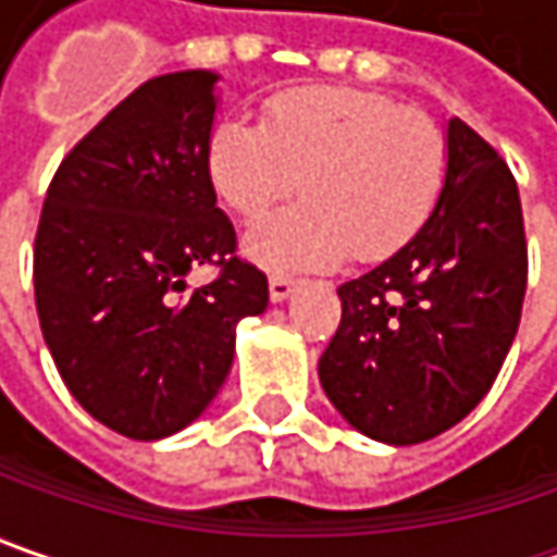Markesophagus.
Instances as JSON below:
<instances>
[{
	"mask_svg": "<svg viewBox=\"0 0 557 557\" xmlns=\"http://www.w3.org/2000/svg\"><path fill=\"white\" fill-rule=\"evenodd\" d=\"M268 289H271V302H286V299L299 289V280L283 277V274H271Z\"/></svg>",
	"mask_w": 557,
	"mask_h": 557,
	"instance_id": "esophagus-1",
	"label": "esophagus"
}]
</instances>
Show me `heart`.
Wrapping results in <instances>:
<instances>
[{
  "instance_id": "1",
  "label": "heart",
  "mask_w": 557,
  "mask_h": 557,
  "mask_svg": "<svg viewBox=\"0 0 557 557\" xmlns=\"http://www.w3.org/2000/svg\"><path fill=\"white\" fill-rule=\"evenodd\" d=\"M218 196L258 221L296 186L302 206L258 224L246 249L274 271L380 261L430 221L446 139L423 111L358 86H296L264 102V124L227 117L208 136Z\"/></svg>"
}]
</instances>
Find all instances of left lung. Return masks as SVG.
Segmentation results:
<instances>
[{
    "label": "left lung",
    "instance_id": "8db88e82",
    "mask_svg": "<svg viewBox=\"0 0 557 557\" xmlns=\"http://www.w3.org/2000/svg\"><path fill=\"white\" fill-rule=\"evenodd\" d=\"M443 193L421 233L343 283V321L318 361L326 399L380 443L414 446L468 418L496 383L527 293L515 174L448 121Z\"/></svg>",
    "mask_w": 557,
    "mask_h": 557
}]
</instances>
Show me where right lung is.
<instances>
[{"instance_id": "add662e5", "label": "right lung", "mask_w": 557, "mask_h": 557, "mask_svg": "<svg viewBox=\"0 0 557 557\" xmlns=\"http://www.w3.org/2000/svg\"><path fill=\"white\" fill-rule=\"evenodd\" d=\"M211 71L152 77L64 156L34 246L42 339L64 386L109 430L164 440L231 374L236 324L268 308V277L236 255L208 177ZM214 263L219 277L185 289Z\"/></svg>"}]
</instances>
